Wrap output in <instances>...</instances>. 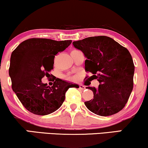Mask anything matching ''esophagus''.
I'll use <instances>...</instances> for the list:
<instances>
[{
    "label": "esophagus",
    "mask_w": 148,
    "mask_h": 148,
    "mask_svg": "<svg viewBox=\"0 0 148 148\" xmlns=\"http://www.w3.org/2000/svg\"><path fill=\"white\" fill-rule=\"evenodd\" d=\"M79 89H81V90H84L85 89V87L83 85H79Z\"/></svg>",
    "instance_id": "34e87169"
}]
</instances>
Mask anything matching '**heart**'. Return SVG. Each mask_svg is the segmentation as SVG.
I'll use <instances>...</instances> for the list:
<instances>
[{"label": "heart", "instance_id": "obj_1", "mask_svg": "<svg viewBox=\"0 0 148 148\" xmlns=\"http://www.w3.org/2000/svg\"><path fill=\"white\" fill-rule=\"evenodd\" d=\"M74 50H76L74 49V50H72V51H74ZM72 51H71V52H72ZM65 79L69 80H72L76 79V77H75V76H65Z\"/></svg>", "mask_w": 148, "mask_h": 148}]
</instances>
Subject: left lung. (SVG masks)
I'll return each instance as SVG.
<instances>
[{"label":"left lung","mask_w":148,"mask_h":148,"mask_svg":"<svg viewBox=\"0 0 148 148\" xmlns=\"http://www.w3.org/2000/svg\"><path fill=\"white\" fill-rule=\"evenodd\" d=\"M87 58L85 71L93 74L98 88L88 87L93 98L85 104L89 111L100 116H109L122 110L132 89L134 65L127 48L109 37H90L73 42Z\"/></svg>","instance_id":"obj_1"}]
</instances>
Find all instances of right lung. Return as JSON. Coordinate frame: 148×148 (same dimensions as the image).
Instances as JSON below:
<instances>
[{"label": "right lung", "mask_w": 148, "mask_h": 148, "mask_svg": "<svg viewBox=\"0 0 148 148\" xmlns=\"http://www.w3.org/2000/svg\"><path fill=\"white\" fill-rule=\"evenodd\" d=\"M71 43L72 40L31 38L12 52L9 69L12 89L31 113L38 115L53 113L62 105L69 88L78 87L56 77L52 87L42 83V78L48 77L53 69L55 56Z\"/></svg>", "instance_id": "add662e5"}]
</instances>
